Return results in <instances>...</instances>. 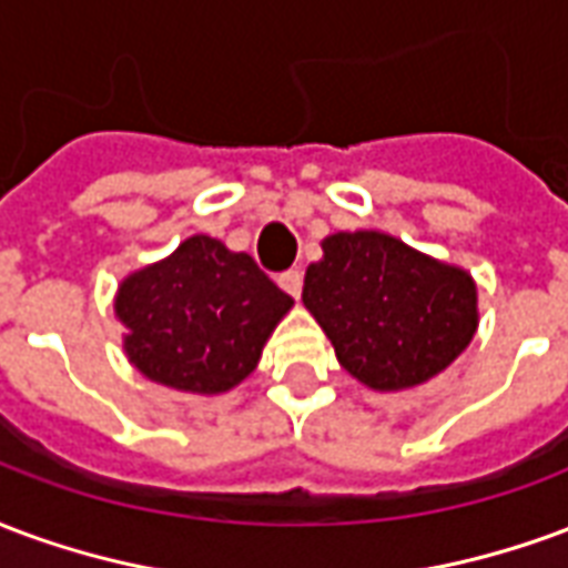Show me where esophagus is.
I'll list each match as a JSON object with an SVG mask.
<instances>
[{
  "label": "esophagus",
  "mask_w": 568,
  "mask_h": 568,
  "mask_svg": "<svg viewBox=\"0 0 568 568\" xmlns=\"http://www.w3.org/2000/svg\"><path fill=\"white\" fill-rule=\"evenodd\" d=\"M278 284L284 290H287L293 300H300V293H302V272H300V268H287V272H281Z\"/></svg>",
  "instance_id": "esophagus-1"
}]
</instances>
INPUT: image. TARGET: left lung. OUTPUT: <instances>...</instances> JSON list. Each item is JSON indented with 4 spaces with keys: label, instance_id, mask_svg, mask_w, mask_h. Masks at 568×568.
<instances>
[{
    "label": "left lung",
    "instance_id": "8db88e82",
    "mask_svg": "<svg viewBox=\"0 0 568 568\" xmlns=\"http://www.w3.org/2000/svg\"><path fill=\"white\" fill-rule=\"evenodd\" d=\"M302 302L335 357L372 390L424 384L466 351L478 296L463 268L384 233H338L305 272Z\"/></svg>",
    "mask_w": 568,
    "mask_h": 568
}]
</instances>
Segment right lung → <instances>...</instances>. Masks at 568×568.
<instances>
[{
	"mask_svg": "<svg viewBox=\"0 0 568 568\" xmlns=\"http://www.w3.org/2000/svg\"><path fill=\"white\" fill-rule=\"evenodd\" d=\"M287 293L209 235L120 284L114 312L130 326L126 354L156 384L187 393H223L254 372Z\"/></svg>",
	"mask_w": 568,
	"mask_h": 568,
	"instance_id": "add662e5",
	"label": "right lung"
}]
</instances>
